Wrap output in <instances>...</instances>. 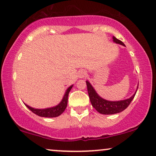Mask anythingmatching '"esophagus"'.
I'll return each mask as SVG.
<instances>
[{"label": "esophagus", "mask_w": 156, "mask_h": 156, "mask_svg": "<svg viewBox=\"0 0 156 156\" xmlns=\"http://www.w3.org/2000/svg\"><path fill=\"white\" fill-rule=\"evenodd\" d=\"M86 76H87V73H86V71H81L80 72V73H79V76H80V78L86 77Z\"/></svg>", "instance_id": "obj_1"}]
</instances>
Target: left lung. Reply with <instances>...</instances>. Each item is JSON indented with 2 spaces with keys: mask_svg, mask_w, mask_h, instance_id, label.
<instances>
[{
  "mask_svg": "<svg viewBox=\"0 0 156 156\" xmlns=\"http://www.w3.org/2000/svg\"><path fill=\"white\" fill-rule=\"evenodd\" d=\"M113 39L115 43L125 46V44L121 41L118 40L115 37L113 36ZM86 84H87L88 94H89V97L92 106L99 113L105 115L115 114V113H120L121 111H124L125 108H127V106L129 105L130 103H131L132 99H134V96H135L136 91H137V90H136V92L130 98L125 99V100L118 101H110L105 100V99H102L101 97H99L88 81H86Z\"/></svg>",
  "mask_w": 156,
  "mask_h": 156,
  "instance_id": "obj_1",
  "label": "left lung"
}]
</instances>
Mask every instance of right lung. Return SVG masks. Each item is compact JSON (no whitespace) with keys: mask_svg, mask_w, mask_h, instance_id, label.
Returning a JSON list of instances; mask_svg holds the SVG:
<instances>
[{"mask_svg":"<svg viewBox=\"0 0 156 156\" xmlns=\"http://www.w3.org/2000/svg\"><path fill=\"white\" fill-rule=\"evenodd\" d=\"M72 87H73V85L70 86V87L67 89L66 93H65L64 96L63 97V99H62V101L60 102L59 104H58L57 106H55V107L45 108V109H36V108L30 107V106L27 105V104H25V105H26L28 107V108H29V110H31L34 113L41 116V117H45V118L57 117V116L61 115L66 108L67 103H68L69 94V92L71 91Z\"/></svg>","mask_w":156,"mask_h":156,"instance_id":"add662e5","label":"right lung"}]
</instances>
